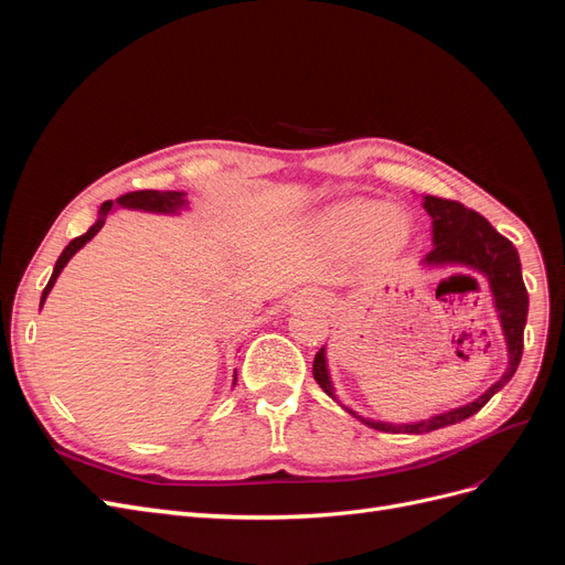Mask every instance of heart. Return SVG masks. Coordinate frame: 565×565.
<instances>
[{"label":"heart","mask_w":565,"mask_h":565,"mask_svg":"<svg viewBox=\"0 0 565 565\" xmlns=\"http://www.w3.org/2000/svg\"><path fill=\"white\" fill-rule=\"evenodd\" d=\"M324 226L344 243H358L367 235L372 252L396 254L413 237V218L403 210H386L382 202L349 200L324 214Z\"/></svg>","instance_id":"heart-1"}]
</instances>
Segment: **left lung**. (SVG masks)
<instances>
[{"instance_id": "1", "label": "left lung", "mask_w": 565, "mask_h": 565, "mask_svg": "<svg viewBox=\"0 0 565 565\" xmlns=\"http://www.w3.org/2000/svg\"><path fill=\"white\" fill-rule=\"evenodd\" d=\"M422 204L426 214L431 216V233H434V249L424 256V266L440 268V266H467L471 270L483 273L490 282V292L494 301V311H498L502 332L507 339V355L509 365L502 377L494 382L483 396H478L473 403H467L461 407L448 409V413L434 415L422 422H409V424H391V422H374L355 415L353 409L349 413L353 417L367 424L370 429H377L384 434H426L443 429V426H450L457 422H465L471 415H476L494 393L502 386L509 384L514 377V372L521 363L523 353V330H525V318H527V289L523 285L521 276V259L516 247L502 233L494 231L488 218H483L478 212L465 207L461 202L455 200H443L434 195H424ZM313 377L320 384V388L328 393L330 398L337 401L334 388L330 382V370H328V358H324V349L316 353L313 361Z\"/></svg>"}]
</instances>
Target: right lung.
<instances>
[{
  "label": "right lung",
  "mask_w": 565,
  "mask_h": 565,
  "mask_svg": "<svg viewBox=\"0 0 565 565\" xmlns=\"http://www.w3.org/2000/svg\"><path fill=\"white\" fill-rule=\"evenodd\" d=\"M115 202L119 204V207H127V210H141V212H152V214H177L179 210L185 207L188 200H185V193H179V191H134V193H127V195H119ZM115 202L108 200V202L100 204L96 224H94L87 233H84V235H79V237H75V241H71V245H67V247L61 252L58 262H56V266H54V273H51V278H49V282H46V287H44L42 301H40V303L46 301V297H49V292H51V287L56 285V278L61 276V270L65 268V264L71 262L73 256H75L84 245H87L100 228H104L106 216L113 212Z\"/></svg>",
  "instance_id": "add662e5"
}]
</instances>
